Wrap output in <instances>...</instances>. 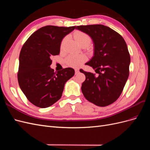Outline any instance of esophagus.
<instances>
[{
  "mask_svg": "<svg viewBox=\"0 0 150 150\" xmlns=\"http://www.w3.org/2000/svg\"><path fill=\"white\" fill-rule=\"evenodd\" d=\"M78 72H79V69H75V74H77L78 73Z\"/></svg>",
  "mask_w": 150,
  "mask_h": 150,
  "instance_id": "34e87169",
  "label": "esophagus"
}]
</instances>
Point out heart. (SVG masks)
<instances>
[{
	"instance_id": "1",
	"label": "heart",
	"mask_w": 150,
	"mask_h": 150,
	"mask_svg": "<svg viewBox=\"0 0 150 150\" xmlns=\"http://www.w3.org/2000/svg\"><path fill=\"white\" fill-rule=\"evenodd\" d=\"M74 39L79 45H82L83 44H89L90 38L88 34H85L83 32H77L75 33ZM67 38L63 39L61 42V47H62L64 44L66 42ZM86 61V57L82 54H71L66 59V63L69 66L72 67H79Z\"/></svg>"
}]
</instances>
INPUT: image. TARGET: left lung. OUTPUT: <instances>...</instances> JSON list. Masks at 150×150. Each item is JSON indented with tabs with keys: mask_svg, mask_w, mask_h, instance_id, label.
<instances>
[{
	"mask_svg": "<svg viewBox=\"0 0 150 150\" xmlns=\"http://www.w3.org/2000/svg\"><path fill=\"white\" fill-rule=\"evenodd\" d=\"M76 29L88 34L94 44V55L86 65L92 67L98 77L80 69L86 76L81 86L85 98L104 107L116 101L129 76L130 56L122 36L101 24L79 25Z\"/></svg>",
	"mask_w": 150,
	"mask_h": 150,
	"instance_id": "obj_1",
	"label": "left lung"
}]
</instances>
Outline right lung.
I'll return each mask as SVG.
<instances>
[{
    "mask_svg": "<svg viewBox=\"0 0 150 150\" xmlns=\"http://www.w3.org/2000/svg\"><path fill=\"white\" fill-rule=\"evenodd\" d=\"M76 26L46 25L32 34L19 55L18 82L22 91L34 105L52 106L59 99L66 83L74 75L71 67L54 72L51 58L59 55L62 40Z\"/></svg>",
    "mask_w": 150,
    "mask_h": 150,
    "instance_id": "add662e5",
    "label": "right lung"
}]
</instances>
